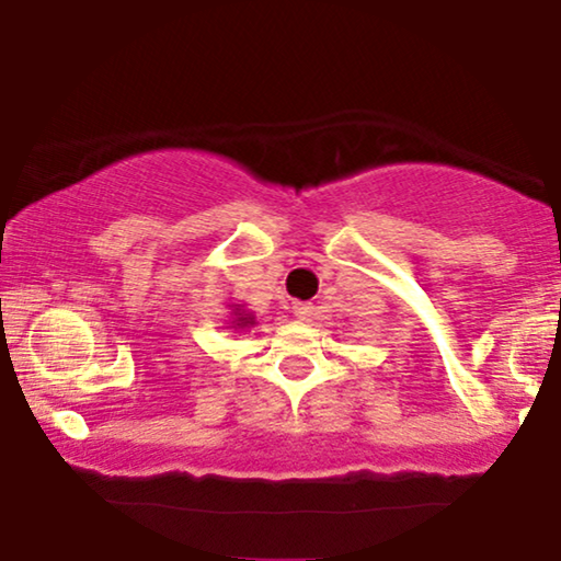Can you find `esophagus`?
I'll return each mask as SVG.
<instances>
[{
    "instance_id": "1",
    "label": "esophagus",
    "mask_w": 561,
    "mask_h": 561,
    "mask_svg": "<svg viewBox=\"0 0 561 561\" xmlns=\"http://www.w3.org/2000/svg\"><path fill=\"white\" fill-rule=\"evenodd\" d=\"M291 312H295L297 320L310 322L312 314H314V307L310 302H295V305H291Z\"/></svg>"
}]
</instances>
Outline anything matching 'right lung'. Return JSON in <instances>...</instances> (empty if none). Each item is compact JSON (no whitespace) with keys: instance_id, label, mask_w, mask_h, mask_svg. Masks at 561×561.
Returning <instances> with one entry per match:
<instances>
[{"instance_id":"obj_1","label":"right lung","mask_w":561,"mask_h":561,"mask_svg":"<svg viewBox=\"0 0 561 561\" xmlns=\"http://www.w3.org/2000/svg\"><path fill=\"white\" fill-rule=\"evenodd\" d=\"M231 314H233L231 328H251V325H256L254 314H251V312H243V310H241V305H236V310H233Z\"/></svg>"}]
</instances>
